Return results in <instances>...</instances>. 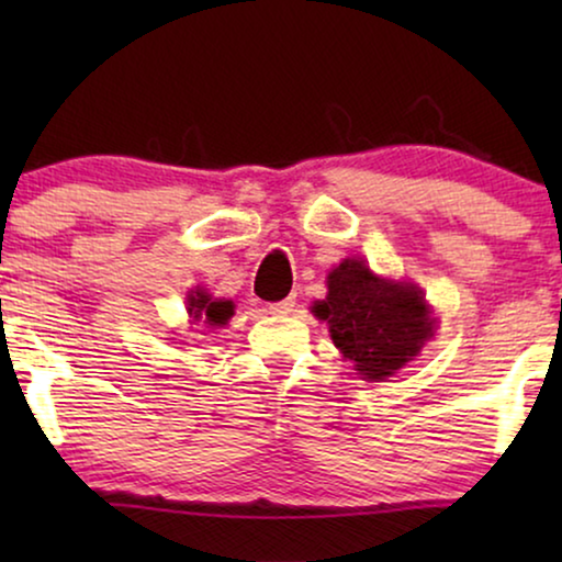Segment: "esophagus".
<instances>
[{
  "label": "esophagus",
  "instance_id": "34e87169",
  "mask_svg": "<svg viewBox=\"0 0 562 562\" xmlns=\"http://www.w3.org/2000/svg\"><path fill=\"white\" fill-rule=\"evenodd\" d=\"M294 304H296V299L291 296V299H283V302L266 304V312L268 314H289V312H294Z\"/></svg>",
  "mask_w": 562,
  "mask_h": 562
}]
</instances>
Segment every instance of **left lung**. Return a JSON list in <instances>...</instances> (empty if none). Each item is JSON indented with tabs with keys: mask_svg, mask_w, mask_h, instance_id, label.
I'll return each instance as SVG.
<instances>
[{
	"mask_svg": "<svg viewBox=\"0 0 562 562\" xmlns=\"http://www.w3.org/2000/svg\"><path fill=\"white\" fill-rule=\"evenodd\" d=\"M312 312L327 319L335 345L368 381L394 375L432 335L422 291L383 281L356 258L342 260L327 276V299Z\"/></svg>",
	"mask_w": 562,
	"mask_h": 562,
	"instance_id": "left-lung-1",
	"label": "left lung"
}]
</instances>
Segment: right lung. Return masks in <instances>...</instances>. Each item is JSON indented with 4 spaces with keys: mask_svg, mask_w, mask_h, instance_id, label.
I'll list each match as a JSON object with an SVG mask.
<instances>
[{
    "mask_svg": "<svg viewBox=\"0 0 562 562\" xmlns=\"http://www.w3.org/2000/svg\"><path fill=\"white\" fill-rule=\"evenodd\" d=\"M233 302H225V299H212L206 291L196 289L189 294V314L194 322H206V325L220 327L227 325V319L233 317Z\"/></svg>",
    "mask_w": 562,
    "mask_h": 562,
    "instance_id": "add662e5",
    "label": "right lung"
}]
</instances>
